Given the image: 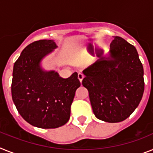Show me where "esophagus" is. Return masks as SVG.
I'll list each match as a JSON object with an SVG mask.
<instances>
[{
    "label": "esophagus",
    "mask_w": 153,
    "mask_h": 153,
    "mask_svg": "<svg viewBox=\"0 0 153 153\" xmlns=\"http://www.w3.org/2000/svg\"><path fill=\"white\" fill-rule=\"evenodd\" d=\"M84 77V76L83 75V74H78V79H79V82H80V83H81V82H82V80H83Z\"/></svg>",
    "instance_id": "esophagus-1"
}]
</instances>
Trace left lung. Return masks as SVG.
Listing matches in <instances>:
<instances>
[{
	"label": "left lung",
	"instance_id": "left-lung-1",
	"mask_svg": "<svg viewBox=\"0 0 153 153\" xmlns=\"http://www.w3.org/2000/svg\"><path fill=\"white\" fill-rule=\"evenodd\" d=\"M93 113L108 123L124 120L138 106L145 89L143 66L132 45L114 36L109 56L83 71Z\"/></svg>",
	"mask_w": 153,
	"mask_h": 153
}]
</instances>
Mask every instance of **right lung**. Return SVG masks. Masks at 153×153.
<instances>
[{
  "label": "right lung",
  "instance_id": "obj_1",
  "mask_svg": "<svg viewBox=\"0 0 153 153\" xmlns=\"http://www.w3.org/2000/svg\"><path fill=\"white\" fill-rule=\"evenodd\" d=\"M57 48L52 40L31 43L14 64L11 96L18 112L34 127L51 129L65 124L76 91L80 86L77 73L69 78L45 71L40 62Z\"/></svg>",
  "mask_w": 153,
  "mask_h": 153
}]
</instances>
